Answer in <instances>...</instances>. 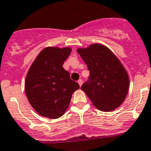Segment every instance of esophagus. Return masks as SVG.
I'll list each match as a JSON object with an SVG mask.
<instances>
[{
  "instance_id": "esophagus-1",
  "label": "esophagus",
  "mask_w": 151,
  "mask_h": 151,
  "mask_svg": "<svg viewBox=\"0 0 151 151\" xmlns=\"http://www.w3.org/2000/svg\"><path fill=\"white\" fill-rule=\"evenodd\" d=\"M78 84H79V86L80 87H81V85H82V83H83V81L81 79H79L78 81Z\"/></svg>"
}]
</instances>
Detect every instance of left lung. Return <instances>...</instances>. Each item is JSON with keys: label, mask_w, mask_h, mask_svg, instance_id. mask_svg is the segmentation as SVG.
Instances as JSON below:
<instances>
[{"label": "left lung", "mask_w": 151, "mask_h": 151, "mask_svg": "<svg viewBox=\"0 0 151 151\" xmlns=\"http://www.w3.org/2000/svg\"><path fill=\"white\" fill-rule=\"evenodd\" d=\"M77 52L90 71L81 90L99 110L108 112L119 107L129 90L128 74L119 60L99 44L79 48Z\"/></svg>", "instance_id": "8db88e82"}]
</instances>
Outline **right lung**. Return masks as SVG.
<instances>
[{
  "label": "right lung",
  "instance_id": "1",
  "mask_svg": "<svg viewBox=\"0 0 151 151\" xmlns=\"http://www.w3.org/2000/svg\"><path fill=\"white\" fill-rule=\"evenodd\" d=\"M71 50L70 47L44 49L27 73L26 95L32 107L41 116L50 119L63 116L73 93L80 87L63 68Z\"/></svg>",
  "mask_w": 151,
  "mask_h": 151
}]
</instances>
